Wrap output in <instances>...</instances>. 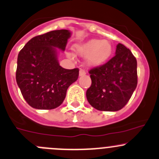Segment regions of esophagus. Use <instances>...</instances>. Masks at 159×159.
Instances as JSON below:
<instances>
[{"label": "esophagus", "instance_id": "obj_1", "mask_svg": "<svg viewBox=\"0 0 159 159\" xmlns=\"http://www.w3.org/2000/svg\"><path fill=\"white\" fill-rule=\"evenodd\" d=\"M85 74H86V72H85V70H84V69H82V68L80 69V70H79V75H80V76H83V75H84Z\"/></svg>", "mask_w": 159, "mask_h": 159}]
</instances>
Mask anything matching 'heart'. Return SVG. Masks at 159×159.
Instances as JSON below:
<instances>
[{"mask_svg": "<svg viewBox=\"0 0 159 159\" xmlns=\"http://www.w3.org/2000/svg\"><path fill=\"white\" fill-rule=\"evenodd\" d=\"M75 51L79 56L87 57V64L92 67L102 65L110 57L112 47L109 40L92 39L75 47Z\"/></svg>", "mask_w": 159, "mask_h": 159, "instance_id": "heart-1", "label": "heart"}]
</instances>
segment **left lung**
Instances as JSON below:
<instances>
[{"label":"left lung","instance_id":"obj_1","mask_svg":"<svg viewBox=\"0 0 159 159\" xmlns=\"http://www.w3.org/2000/svg\"><path fill=\"white\" fill-rule=\"evenodd\" d=\"M89 73L92 84L86 97L91 106L100 111H118L124 108L138 84L136 58L121 43L116 46L113 57Z\"/></svg>","mask_w":159,"mask_h":159}]
</instances>
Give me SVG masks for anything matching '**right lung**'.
<instances>
[{"label": "right lung", "mask_w": 159, "mask_h": 159, "mask_svg": "<svg viewBox=\"0 0 159 159\" xmlns=\"http://www.w3.org/2000/svg\"><path fill=\"white\" fill-rule=\"evenodd\" d=\"M70 32L54 30L31 39L18 56L16 81L28 104L38 109H53L62 104L79 69L61 67L55 48L65 50Z\"/></svg>", "instance_id": "add662e5"}]
</instances>
